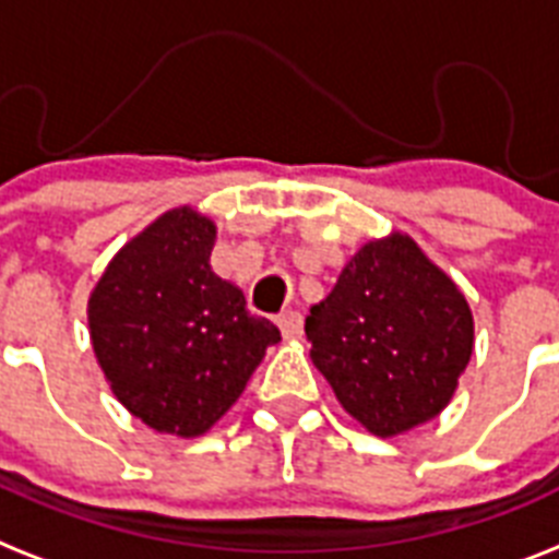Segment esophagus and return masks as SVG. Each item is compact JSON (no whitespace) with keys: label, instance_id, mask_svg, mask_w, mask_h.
<instances>
[{"label":"esophagus","instance_id":"1","mask_svg":"<svg viewBox=\"0 0 559 559\" xmlns=\"http://www.w3.org/2000/svg\"><path fill=\"white\" fill-rule=\"evenodd\" d=\"M276 325H280L285 340H299V336H302V313L299 311L280 313V317H276Z\"/></svg>","mask_w":559,"mask_h":559}]
</instances>
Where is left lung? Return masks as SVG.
Listing matches in <instances>:
<instances>
[{
  "label": "left lung",
  "instance_id": "1",
  "mask_svg": "<svg viewBox=\"0 0 559 559\" xmlns=\"http://www.w3.org/2000/svg\"><path fill=\"white\" fill-rule=\"evenodd\" d=\"M313 366L377 437L423 426L451 403L474 352L463 290L408 234L371 239L306 317Z\"/></svg>",
  "mask_w": 559,
  "mask_h": 559
}]
</instances>
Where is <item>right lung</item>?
<instances>
[{"instance_id": "right-lung-1", "label": "right lung", "mask_w": 559, "mask_h": 559, "mask_svg": "<svg viewBox=\"0 0 559 559\" xmlns=\"http://www.w3.org/2000/svg\"><path fill=\"white\" fill-rule=\"evenodd\" d=\"M216 225L179 205L128 239L87 297L96 362L119 403L147 428L205 435L246 391L280 329L253 317L216 276Z\"/></svg>"}]
</instances>
